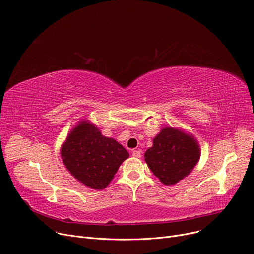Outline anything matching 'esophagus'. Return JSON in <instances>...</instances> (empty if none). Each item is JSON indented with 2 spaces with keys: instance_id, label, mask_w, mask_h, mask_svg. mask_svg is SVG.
Listing matches in <instances>:
<instances>
[{
  "instance_id": "1",
  "label": "esophagus",
  "mask_w": 254,
  "mask_h": 254,
  "mask_svg": "<svg viewBox=\"0 0 254 254\" xmlns=\"http://www.w3.org/2000/svg\"><path fill=\"white\" fill-rule=\"evenodd\" d=\"M131 156H133L134 158H141V151L140 150H133V152H131Z\"/></svg>"
}]
</instances>
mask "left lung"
Segmentation results:
<instances>
[{"label":"left lung","mask_w":254,"mask_h":254,"mask_svg":"<svg viewBox=\"0 0 254 254\" xmlns=\"http://www.w3.org/2000/svg\"><path fill=\"white\" fill-rule=\"evenodd\" d=\"M144 158L151 172L164 185L170 186L190 174L199 161L200 148L193 136L167 127L154 137Z\"/></svg>","instance_id":"obj_1"}]
</instances>
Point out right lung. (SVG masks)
Instances as JSON below:
<instances>
[{
  "label": "right lung",
  "instance_id": "obj_1",
  "mask_svg": "<svg viewBox=\"0 0 254 254\" xmlns=\"http://www.w3.org/2000/svg\"><path fill=\"white\" fill-rule=\"evenodd\" d=\"M128 156L120 143L103 136L97 127L87 120L71 129L61 146L62 161L70 174L97 190L106 188Z\"/></svg>",
  "mask_w": 254,
  "mask_h": 254
}]
</instances>
